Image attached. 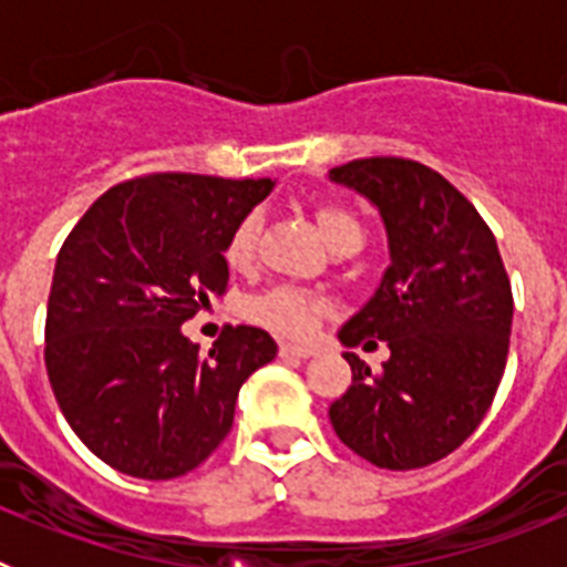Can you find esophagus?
Masks as SVG:
<instances>
[{
	"mask_svg": "<svg viewBox=\"0 0 567 567\" xmlns=\"http://www.w3.org/2000/svg\"><path fill=\"white\" fill-rule=\"evenodd\" d=\"M280 354L284 358H298V360H307L312 354H318L315 346H300V343H280Z\"/></svg>",
	"mask_w": 567,
	"mask_h": 567,
	"instance_id": "esophagus-1",
	"label": "esophagus"
}]
</instances>
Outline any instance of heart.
<instances>
[{"label":"heart","mask_w":567,"mask_h":567,"mask_svg":"<svg viewBox=\"0 0 567 567\" xmlns=\"http://www.w3.org/2000/svg\"><path fill=\"white\" fill-rule=\"evenodd\" d=\"M318 227L332 249L346 244V240H363V229H360L358 218L346 213V209L323 207L318 213ZM258 233L260 213L255 209V213L240 218L238 227L229 235L227 247H224V258H227L229 267H247L255 252ZM244 315L258 327L284 334V338H307V334L315 332L320 315H323V300L309 292V289L278 284V287H269L258 295H249L244 300Z\"/></svg>","instance_id":"heart-1"}]
</instances>
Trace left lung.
I'll return each mask as SVG.
<instances>
[{
	"label": "left lung",
	"mask_w": 567,
	"mask_h": 567,
	"mask_svg": "<svg viewBox=\"0 0 567 567\" xmlns=\"http://www.w3.org/2000/svg\"><path fill=\"white\" fill-rule=\"evenodd\" d=\"M380 215L389 267L340 327L346 349L389 346L383 372L354 352L352 385L329 420L380 468H423L471 437L505 372L514 300L497 238L443 175L409 158H358L329 169Z\"/></svg>",
	"instance_id": "obj_1"
}]
</instances>
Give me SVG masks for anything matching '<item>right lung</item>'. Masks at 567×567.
<instances>
[{
  "instance_id": "1",
  "label": "right lung",
  "mask_w": 567,
  "mask_h": 567,
  "mask_svg": "<svg viewBox=\"0 0 567 567\" xmlns=\"http://www.w3.org/2000/svg\"><path fill=\"white\" fill-rule=\"evenodd\" d=\"M272 178L153 173L107 189L59 249L44 365L64 420L110 468L182 477L233 429L244 380L275 360L264 329L229 327L207 354L184 320L229 280V235Z\"/></svg>"
}]
</instances>
